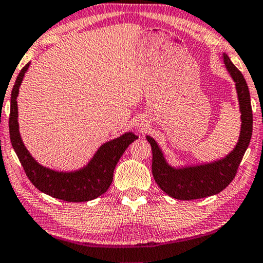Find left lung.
Returning a JSON list of instances; mask_svg holds the SVG:
<instances>
[{
    "instance_id": "left-lung-1",
    "label": "left lung",
    "mask_w": 263,
    "mask_h": 263,
    "mask_svg": "<svg viewBox=\"0 0 263 263\" xmlns=\"http://www.w3.org/2000/svg\"><path fill=\"white\" fill-rule=\"evenodd\" d=\"M224 65L231 73L239 98L241 132L235 148L221 160L211 164L174 168L166 162L156 140L147 136L152 147V174L160 189L178 200H193L211 197L223 191L235 178L237 168L247 149L253 132V112L248 85L242 73L223 53Z\"/></svg>"
}]
</instances>
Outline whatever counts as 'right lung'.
Here are the masks:
<instances>
[{"label": "right lung", "instance_id": "obj_1", "mask_svg": "<svg viewBox=\"0 0 263 263\" xmlns=\"http://www.w3.org/2000/svg\"><path fill=\"white\" fill-rule=\"evenodd\" d=\"M28 68L29 63L21 70L12 87L9 116L10 141L21 165L23 166L24 172L37 190L52 198L69 202H83L98 198L109 190L117 162L119 161L128 145L133 140L138 139V137L132 132H126L119 138L107 141L98 148L85 167L74 172H57L40 165L24 146L18 131L16 99Z\"/></svg>", "mask_w": 263, "mask_h": 263}]
</instances>
